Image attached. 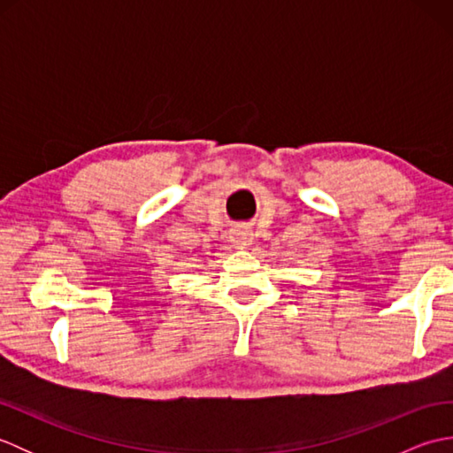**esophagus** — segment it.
Returning a JSON list of instances; mask_svg holds the SVG:
<instances>
[{
	"label": "esophagus",
	"mask_w": 453,
	"mask_h": 453,
	"mask_svg": "<svg viewBox=\"0 0 453 453\" xmlns=\"http://www.w3.org/2000/svg\"><path fill=\"white\" fill-rule=\"evenodd\" d=\"M251 239H253V234L249 232L247 227H235L232 232V242L235 245H249L251 243Z\"/></svg>",
	"instance_id": "1"
}]
</instances>
